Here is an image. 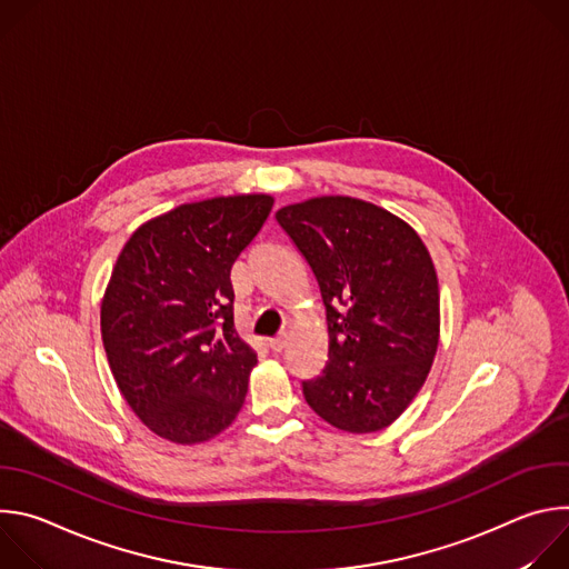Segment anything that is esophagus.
Here are the masks:
<instances>
[{
	"label": "esophagus",
	"mask_w": 569,
	"mask_h": 569,
	"mask_svg": "<svg viewBox=\"0 0 569 569\" xmlns=\"http://www.w3.org/2000/svg\"><path fill=\"white\" fill-rule=\"evenodd\" d=\"M268 347H270L274 353H281L283 347H286V338H283V336H281V338H274V340L268 342Z\"/></svg>",
	"instance_id": "1"
}]
</instances>
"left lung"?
<instances>
[{
    "label": "left lung",
    "mask_w": 569,
    "mask_h": 569,
    "mask_svg": "<svg viewBox=\"0 0 569 569\" xmlns=\"http://www.w3.org/2000/svg\"><path fill=\"white\" fill-rule=\"evenodd\" d=\"M274 218L327 310L329 360L301 385L306 402L338 430H385L421 391L439 347V281L426 242L396 213L351 196L308 198Z\"/></svg>",
    "instance_id": "1"
}]
</instances>
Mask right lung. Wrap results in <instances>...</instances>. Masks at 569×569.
I'll return each mask as SVG.
<instances>
[{"label": "right lung", "mask_w": 569, "mask_h": 569, "mask_svg": "<svg viewBox=\"0 0 569 569\" xmlns=\"http://www.w3.org/2000/svg\"><path fill=\"white\" fill-rule=\"evenodd\" d=\"M270 193L180 204L134 229L101 299L117 387L157 437L178 446L224 432L257 353L233 331L229 272L272 211Z\"/></svg>", "instance_id": "right-lung-1"}]
</instances>
